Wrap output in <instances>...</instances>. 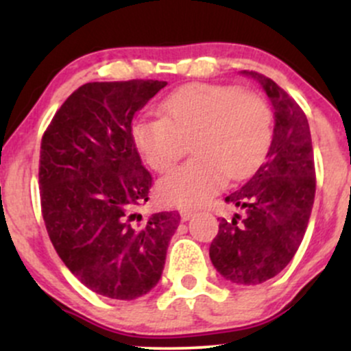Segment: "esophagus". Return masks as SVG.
<instances>
[{
	"label": "esophagus",
	"mask_w": 351,
	"mask_h": 351,
	"mask_svg": "<svg viewBox=\"0 0 351 351\" xmlns=\"http://www.w3.org/2000/svg\"><path fill=\"white\" fill-rule=\"evenodd\" d=\"M193 215H195V209H191V208H181L180 209V216L183 221H188Z\"/></svg>",
	"instance_id": "esophagus-1"
}]
</instances>
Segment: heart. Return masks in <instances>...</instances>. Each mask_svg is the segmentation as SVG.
I'll list each match as a JSON object with an SVG mask.
<instances>
[{"instance_id":"1","label":"heart","mask_w":351,"mask_h":351,"mask_svg":"<svg viewBox=\"0 0 351 351\" xmlns=\"http://www.w3.org/2000/svg\"><path fill=\"white\" fill-rule=\"evenodd\" d=\"M162 117H140L132 138L153 170L170 171L193 143L195 158L160 181L163 201L199 206L223 188L226 176L252 175L271 150L274 115L263 95L232 86L193 84L168 95Z\"/></svg>"}]
</instances>
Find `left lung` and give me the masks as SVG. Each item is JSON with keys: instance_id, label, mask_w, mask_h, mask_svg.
Returning a JSON list of instances; mask_svg holds the SVG:
<instances>
[{"instance_id": "1", "label": "left lung", "mask_w": 351, "mask_h": 351, "mask_svg": "<svg viewBox=\"0 0 351 351\" xmlns=\"http://www.w3.org/2000/svg\"><path fill=\"white\" fill-rule=\"evenodd\" d=\"M263 86L274 107V138L265 162L226 203L243 216L221 217L209 257L224 279L256 285L272 279L295 256L315 199V165L308 120L272 79L243 71Z\"/></svg>"}]
</instances>
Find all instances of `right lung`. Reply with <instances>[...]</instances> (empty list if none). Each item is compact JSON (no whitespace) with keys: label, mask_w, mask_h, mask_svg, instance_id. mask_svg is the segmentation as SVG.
Returning <instances> with one entry per match:
<instances>
[{"label":"right lung","mask_w":351,"mask_h":351,"mask_svg":"<svg viewBox=\"0 0 351 351\" xmlns=\"http://www.w3.org/2000/svg\"><path fill=\"white\" fill-rule=\"evenodd\" d=\"M165 80L88 82L67 97L41 140L39 188L56 252L87 289L117 300L150 292L180 224L142 217L153 178L132 138L134 115Z\"/></svg>","instance_id":"right-lung-1"}]
</instances>
